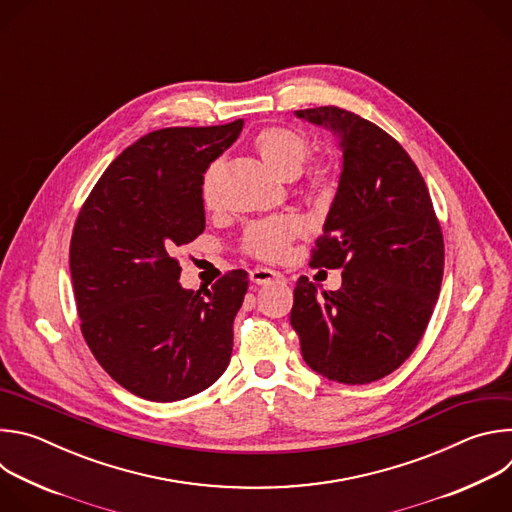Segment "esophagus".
<instances>
[{"mask_svg": "<svg viewBox=\"0 0 512 512\" xmlns=\"http://www.w3.org/2000/svg\"><path fill=\"white\" fill-rule=\"evenodd\" d=\"M251 281L257 283V285H263V283H271V281H281L283 275L279 271H273V269H267V267H255L251 273H249Z\"/></svg>", "mask_w": 512, "mask_h": 512, "instance_id": "34e87169", "label": "esophagus"}]
</instances>
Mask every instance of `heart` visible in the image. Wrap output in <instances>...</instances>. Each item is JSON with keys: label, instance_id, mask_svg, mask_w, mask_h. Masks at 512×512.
Masks as SVG:
<instances>
[{"label": "heart", "instance_id": "heart-1", "mask_svg": "<svg viewBox=\"0 0 512 512\" xmlns=\"http://www.w3.org/2000/svg\"><path fill=\"white\" fill-rule=\"evenodd\" d=\"M253 148L259 154V158L281 178H296L310 154L308 137L291 127H265L261 129L255 139ZM212 172L214 168L204 176L202 180V202L206 208L216 206V198L212 192ZM334 184V172L326 164H318L312 168L308 176V188L316 194L326 192ZM302 233V223L294 216L283 218H269V221L255 223L247 229L243 247L249 255H255L263 261H279L289 253V245Z\"/></svg>", "mask_w": 512, "mask_h": 512}]
</instances>
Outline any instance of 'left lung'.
I'll list each match as a JSON object with an SVG mask.
<instances>
[{
	"mask_svg": "<svg viewBox=\"0 0 512 512\" xmlns=\"http://www.w3.org/2000/svg\"><path fill=\"white\" fill-rule=\"evenodd\" d=\"M338 137L342 174L310 265L344 269L336 291L302 275L291 328L318 375L367 385L419 344L444 277L442 227L423 176L387 131L340 107L296 111Z\"/></svg>",
	"mask_w": 512,
	"mask_h": 512,
	"instance_id": "1",
	"label": "left lung"
}]
</instances>
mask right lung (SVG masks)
<instances>
[{
  "label": "right lung",
  "instance_id": "1",
  "mask_svg": "<svg viewBox=\"0 0 512 512\" xmlns=\"http://www.w3.org/2000/svg\"><path fill=\"white\" fill-rule=\"evenodd\" d=\"M241 129L237 119L139 137L79 212L70 275L81 332L109 377L141 399L192 397L229 367L249 275L235 269L210 289H184L174 255L204 231V172Z\"/></svg>",
  "mask_w": 512,
  "mask_h": 512
}]
</instances>
